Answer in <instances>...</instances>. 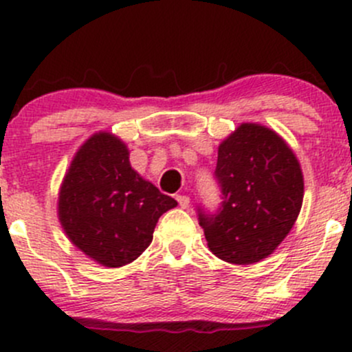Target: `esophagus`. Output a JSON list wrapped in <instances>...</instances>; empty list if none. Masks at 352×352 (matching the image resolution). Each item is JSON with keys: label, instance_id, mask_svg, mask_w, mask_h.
Returning <instances> with one entry per match:
<instances>
[{"label": "esophagus", "instance_id": "34e87169", "mask_svg": "<svg viewBox=\"0 0 352 352\" xmlns=\"http://www.w3.org/2000/svg\"><path fill=\"white\" fill-rule=\"evenodd\" d=\"M177 202H179V206L180 208H189V204H190V199L187 197V196H177Z\"/></svg>", "mask_w": 352, "mask_h": 352}]
</instances>
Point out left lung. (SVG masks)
I'll use <instances>...</instances> for the list:
<instances>
[{
    "label": "left lung",
    "instance_id": "left-lung-1",
    "mask_svg": "<svg viewBox=\"0 0 352 352\" xmlns=\"http://www.w3.org/2000/svg\"><path fill=\"white\" fill-rule=\"evenodd\" d=\"M214 179L221 202L197 206L209 250L230 264H254L278 248L303 202V175L291 148L274 131L242 124L218 148Z\"/></svg>",
    "mask_w": 352,
    "mask_h": 352
}]
</instances>
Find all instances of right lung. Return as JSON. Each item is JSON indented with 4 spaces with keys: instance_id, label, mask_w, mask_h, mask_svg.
<instances>
[{
    "instance_id": "1",
    "label": "right lung",
    "mask_w": 352,
    "mask_h": 352,
    "mask_svg": "<svg viewBox=\"0 0 352 352\" xmlns=\"http://www.w3.org/2000/svg\"><path fill=\"white\" fill-rule=\"evenodd\" d=\"M177 201L131 168L126 144L91 136L71 162L59 192V219L69 240L105 267L140 257L158 218Z\"/></svg>"
}]
</instances>
